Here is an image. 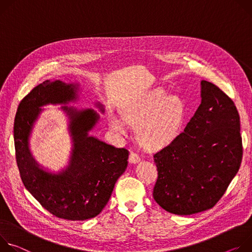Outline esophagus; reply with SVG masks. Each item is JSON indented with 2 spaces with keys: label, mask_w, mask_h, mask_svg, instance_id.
<instances>
[{
  "label": "esophagus",
  "mask_w": 252,
  "mask_h": 252,
  "mask_svg": "<svg viewBox=\"0 0 252 252\" xmlns=\"http://www.w3.org/2000/svg\"><path fill=\"white\" fill-rule=\"evenodd\" d=\"M140 157H139V155L138 154H136V153H134V152H131L130 153V155H129V162L130 163H132V164H137V163H139L140 162Z\"/></svg>",
  "instance_id": "obj_1"
}]
</instances>
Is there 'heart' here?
Masks as SVG:
<instances>
[{
    "instance_id": "b5f03b06",
    "label": "heart",
    "mask_w": 252,
    "mask_h": 252,
    "mask_svg": "<svg viewBox=\"0 0 252 252\" xmlns=\"http://www.w3.org/2000/svg\"><path fill=\"white\" fill-rule=\"evenodd\" d=\"M187 114L184 99L170 96L163 89L134 97L122 110L124 121L130 126H137L138 141L151 150L171 144L181 133ZM109 124L117 133L125 134L124 125L117 117H110Z\"/></svg>"
}]
</instances>
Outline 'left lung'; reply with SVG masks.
<instances>
[{
    "label": "left lung",
    "mask_w": 252,
    "mask_h": 252,
    "mask_svg": "<svg viewBox=\"0 0 252 252\" xmlns=\"http://www.w3.org/2000/svg\"><path fill=\"white\" fill-rule=\"evenodd\" d=\"M201 103L175 140L154 155L155 201L166 211L191 215L212 208L239 170L240 118L233 101L202 80Z\"/></svg>",
    "instance_id": "left-lung-1"
}]
</instances>
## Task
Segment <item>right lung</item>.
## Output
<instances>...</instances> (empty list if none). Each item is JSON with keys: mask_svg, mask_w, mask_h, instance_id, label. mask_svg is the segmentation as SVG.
I'll return each mask as SVG.
<instances>
[{"mask_svg": "<svg viewBox=\"0 0 252 252\" xmlns=\"http://www.w3.org/2000/svg\"><path fill=\"white\" fill-rule=\"evenodd\" d=\"M78 83L46 80L20 103L14 122L16 160L21 179L38 202L53 215L67 220L97 216L109 201L118 178L128 165L129 152L109 145L89 132L100 115L94 109L62 106L72 140L68 165L58 173L44 169L30 149V137L46 105H66L79 99ZM101 113L104 106L95 103Z\"/></svg>", "mask_w": 252, "mask_h": 252, "instance_id": "add662e5", "label": "right lung"}]
</instances>
